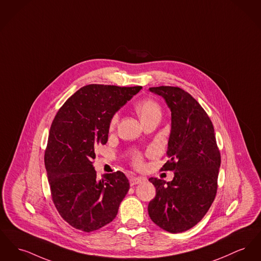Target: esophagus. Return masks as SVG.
<instances>
[{"instance_id": "1", "label": "esophagus", "mask_w": 261, "mask_h": 261, "mask_svg": "<svg viewBox=\"0 0 261 261\" xmlns=\"http://www.w3.org/2000/svg\"><path fill=\"white\" fill-rule=\"evenodd\" d=\"M145 179L143 178V177H130V179H129V181H130V185L131 186H134V185H136V184H140L142 181H144Z\"/></svg>"}]
</instances>
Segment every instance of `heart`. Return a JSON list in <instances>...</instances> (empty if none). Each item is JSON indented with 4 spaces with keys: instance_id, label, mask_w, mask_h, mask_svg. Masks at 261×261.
I'll list each match as a JSON object with an SVG mask.
<instances>
[{
    "instance_id": "obj_1",
    "label": "heart",
    "mask_w": 261,
    "mask_h": 261,
    "mask_svg": "<svg viewBox=\"0 0 261 261\" xmlns=\"http://www.w3.org/2000/svg\"><path fill=\"white\" fill-rule=\"evenodd\" d=\"M135 109L138 113L139 117L141 118L142 122H146L147 120L153 118V117H161L162 115V108L161 106L153 99L151 98H146L141 101H139L135 106ZM119 115L118 113H114L110 120H109V128L114 129L115 126L118 123ZM133 162L136 166H140L142 164V155L141 154H136L133 159Z\"/></svg>"
}]
</instances>
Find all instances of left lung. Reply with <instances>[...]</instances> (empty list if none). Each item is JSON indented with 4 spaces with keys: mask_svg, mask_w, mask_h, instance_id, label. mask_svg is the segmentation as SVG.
<instances>
[{
    "mask_svg": "<svg viewBox=\"0 0 261 261\" xmlns=\"http://www.w3.org/2000/svg\"><path fill=\"white\" fill-rule=\"evenodd\" d=\"M150 91L162 95L171 111L169 160L162 170L174 171V177L169 182L149 178L156 191L149 216L161 229L182 232L199 223L214 201L221 153L213 123L191 94L169 86Z\"/></svg>",
    "mask_w": 261,
    "mask_h": 261,
    "instance_id": "8db88e82",
    "label": "left lung"
}]
</instances>
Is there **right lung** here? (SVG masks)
Here are the masks:
<instances>
[{"label":"right lung","mask_w":261,"mask_h":261,"mask_svg":"<svg viewBox=\"0 0 261 261\" xmlns=\"http://www.w3.org/2000/svg\"><path fill=\"white\" fill-rule=\"evenodd\" d=\"M142 87L88 85L70 96L51 124L44 164L52 201L73 228L91 232L109 224L130 184L116 171L97 180L94 146L107 144L109 120Z\"/></svg>","instance_id":"obj_1"}]
</instances>
